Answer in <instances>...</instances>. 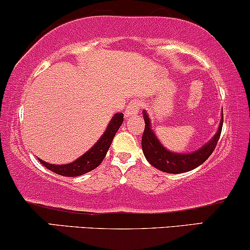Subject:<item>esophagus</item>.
Returning <instances> with one entry per match:
<instances>
[{
  "label": "esophagus",
  "instance_id": "esophagus-1",
  "mask_svg": "<svg viewBox=\"0 0 250 250\" xmlns=\"http://www.w3.org/2000/svg\"><path fill=\"white\" fill-rule=\"evenodd\" d=\"M141 106H143V104H141V102L139 100H134V101L130 102V103L127 104V106H126V110H125L126 118H131V117L137 116L138 112H139V110L141 109Z\"/></svg>",
  "mask_w": 250,
  "mask_h": 250
}]
</instances>
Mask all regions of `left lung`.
<instances>
[{
  "mask_svg": "<svg viewBox=\"0 0 250 250\" xmlns=\"http://www.w3.org/2000/svg\"><path fill=\"white\" fill-rule=\"evenodd\" d=\"M145 120V130L141 138V146H143V152L153 167H155L159 170L169 172V174H180V172H186L192 170L197 167H199L202 163H204L206 160L210 158V155L213 153L219 141L221 130H223V122L221 119L219 130L217 134L212 138L210 143H208L205 146H203L199 150L190 153V154H177L169 152L159 143L154 135L153 131L150 130V123L146 112H144ZM224 118V117H223Z\"/></svg>",
  "mask_w": 250,
  "mask_h": 250,
  "instance_id": "obj_1",
  "label": "left lung"
}]
</instances>
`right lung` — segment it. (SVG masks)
Segmentation results:
<instances>
[{"label":"right lung","mask_w":250,"mask_h":250,"mask_svg":"<svg viewBox=\"0 0 250 250\" xmlns=\"http://www.w3.org/2000/svg\"><path fill=\"white\" fill-rule=\"evenodd\" d=\"M123 120H124V115L123 113H117V115L113 116L109 126H107L106 131L102 135L101 139L95 144V146H92L87 153L83 154L81 158H79L76 161L68 163V165L58 166L50 165V163L39 159L40 163L44 167L47 168L48 170L53 171L58 175H62V176L68 177L80 176V175L91 171L92 169L98 167L101 165V162L104 160V158H105L107 149L110 148L111 143H112L117 131L119 130L120 125L123 124Z\"/></svg>","instance_id":"right-lung-1"}]
</instances>
